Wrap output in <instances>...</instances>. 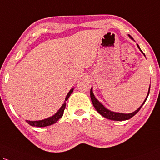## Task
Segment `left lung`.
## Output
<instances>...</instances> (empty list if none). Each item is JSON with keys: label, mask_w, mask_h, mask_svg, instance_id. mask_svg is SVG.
<instances>
[{"label": "left lung", "mask_w": 160, "mask_h": 160, "mask_svg": "<svg viewBox=\"0 0 160 160\" xmlns=\"http://www.w3.org/2000/svg\"><path fill=\"white\" fill-rule=\"evenodd\" d=\"M128 36L131 38L132 40H133V38L130 35H128ZM137 47L139 49V50L141 51L143 53V55L145 56V54H144V52L142 51L141 50V49L139 48V45L137 44ZM150 88H151V85L149 87V90H148V95L146 96V98H145V101L142 103V104L139 107V108L137 110H135L134 112H133V113H116V112H113V111H110V110H108L106 108L103 104L100 103L98 101L97 99H96L95 96H94L93 92H92V89L91 88L90 89V98H91V101H92V103L93 104L94 108H96V110H97V112L98 113H100L102 116H104V117L107 118L108 119H110V120H114V121H124V120H128L129 119H131V118L133 117V116L136 115L138 112L139 111V110L141 109V108L142 107V105L144 104H145V101L147 100V98L148 96L149 95V92H150Z\"/></svg>", "instance_id": "1"}]
</instances>
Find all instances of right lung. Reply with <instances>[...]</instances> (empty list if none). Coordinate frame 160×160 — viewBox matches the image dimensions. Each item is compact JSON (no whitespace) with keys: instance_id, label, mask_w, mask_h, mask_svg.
Segmentation results:
<instances>
[{"instance_id":"obj_1","label":"right lung","mask_w":160,"mask_h":160,"mask_svg":"<svg viewBox=\"0 0 160 160\" xmlns=\"http://www.w3.org/2000/svg\"><path fill=\"white\" fill-rule=\"evenodd\" d=\"M72 91H73V88H72L67 95L66 98H65V101L68 99V98L70 97ZM65 107H66V102H64V103L62 104V106L61 107L60 109H59L57 113H56L55 115H53L51 117L47 118V119H43V120H39V121H29V120H26V122L30 125L31 126H34V127H46V126H49L52 125V124L56 123V122L58 121L59 119L62 117L63 114H64V111L65 109Z\"/></svg>"}]
</instances>
